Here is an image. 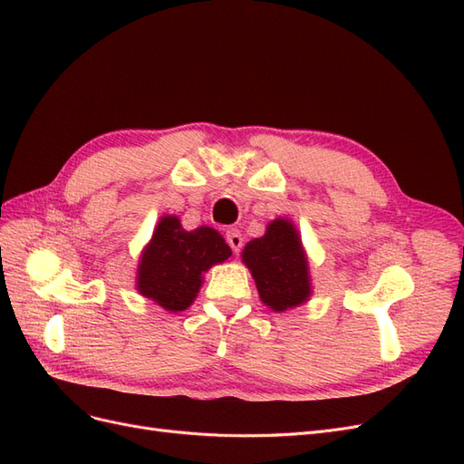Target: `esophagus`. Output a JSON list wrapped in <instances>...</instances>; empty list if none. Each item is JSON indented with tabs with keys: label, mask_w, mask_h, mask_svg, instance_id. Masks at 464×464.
<instances>
[{
	"label": "esophagus",
	"mask_w": 464,
	"mask_h": 464,
	"mask_svg": "<svg viewBox=\"0 0 464 464\" xmlns=\"http://www.w3.org/2000/svg\"><path fill=\"white\" fill-rule=\"evenodd\" d=\"M227 242L232 247L234 254H240V249L244 246V237H242L240 230H237V228H228L227 230Z\"/></svg>",
	"instance_id": "34e87169"
}]
</instances>
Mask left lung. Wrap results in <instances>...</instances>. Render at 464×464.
<instances>
[{
  "label": "left lung",
  "instance_id": "obj_1",
  "mask_svg": "<svg viewBox=\"0 0 464 464\" xmlns=\"http://www.w3.org/2000/svg\"><path fill=\"white\" fill-rule=\"evenodd\" d=\"M242 259L256 278L263 304L275 312H285L310 296L307 259L300 236L288 220H273L263 237L246 246Z\"/></svg>",
  "mask_w": 464,
  "mask_h": 464
}]
</instances>
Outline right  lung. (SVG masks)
Listing matches in <instances>:
<instances>
[{"instance_id": "right-lung-1", "label": "right lung", "mask_w": 464, "mask_h": 464, "mask_svg": "<svg viewBox=\"0 0 464 464\" xmlns=\"http://www.w3.org/2000/svg\"><path fill=\"white\" fill-rule=\"evenodd\" d=\"M230 256L217 230L201 227L186 232L176 217H164L139 263L137 288L164 310L184 312L198 296L201 275Z\"/></svg>"}]
</instances>
